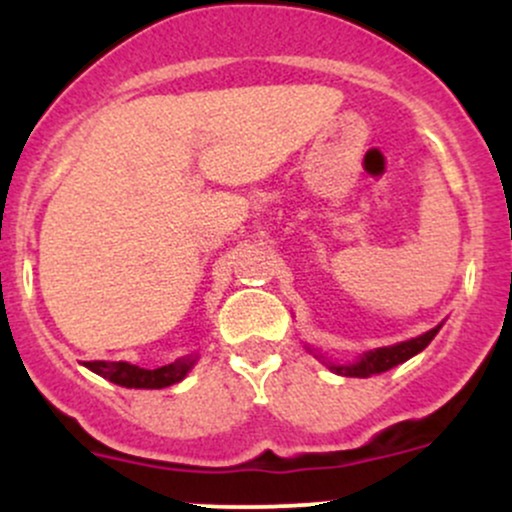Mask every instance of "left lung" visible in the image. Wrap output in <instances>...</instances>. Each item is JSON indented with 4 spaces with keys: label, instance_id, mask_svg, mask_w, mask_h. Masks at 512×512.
Wrapping results in <instances>:
<instances>
[{
    "label": "left lung",
    "instance_id": "left-lung-1",
    "mask_svg": "<svg viewBox=\"0 0 512 512\" xmlns=\"http://www.w3.org/2000/svg\"><path fill=\"white\" fill-rule=\"evenodd\" d=\"M438 330H440V325L433 327L431 332L421 334V337L409 339V342L368 351V354L361 356V361L349 363V366H330V368L334 370V373L346 375V378H370V375L385 373V370L395 368V366H399V363L409 361L411 356L419 354V351H424L426 346L431 344V339L436 337Z\"/></svg>",
    "mask_w": 512,
    "mask_h": 512
}]
</instances>
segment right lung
I'll return each mask as SVG.
<instances>
[{"label":"right lung","mask_w":512,"mask_h":512,"mask_svg":"<svg viewBox=\"0 0 512 512\" xmlns=\"http://www.w3.org/2000/svg\"><path fill=\"white\" fill-rule=\"evenodd\" d=\"M192 358H180V361L168 363V366L146 370L125 361H86L84 366L110 383L122 387H134V390H161V387L180 383L192 368Z\"/></svg>","instance_id":"1"}]
</instances>
